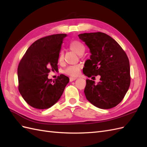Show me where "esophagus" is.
<instances>
[{"mask_svg":"<svg viewBox=\"0 0 147 147\" xmlns=\"http://www.w3.org/2000/svg\"><path fill=\"white\" fill-rule=\"evenodd\" d=\"M69 79H70V82H73V81L76 80L77 78H75V77H70Z\"/></svg>","mask_w":147,"mask_h":147,"instance_id":"esophagus-1","label":"esophagus"}]
</instances>
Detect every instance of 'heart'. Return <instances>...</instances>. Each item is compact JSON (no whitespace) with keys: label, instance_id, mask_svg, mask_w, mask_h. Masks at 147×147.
I'll use <instances>...</instances> for the list:
<instances>
[{"label":"heart","instance_id":"heart-1","mask_svg":"<svg viewBox=\"0 0 147 147\" xmlns=\"http://www.w3.org/2000/svg\"><path fill=\"white\" fill-rule=\"evenodd\" d=\"M69 47L71 50L74 51L78 55H82L84 53L85 51V46L80 41L75 40L73 41L70 43ZM64 61V54L63 52L61 51L59 55L58 61L59 62H62ZM81 65H70L67 67V68L64 70V72L67 75H69L70 76L75 77L78 75L80 72V70L81 69Z\"/></svg>","mask_w":147,"mask_h":147}]
</instances>
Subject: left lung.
Segmentation results:
<instances>
[{
  "label": "left lung",
  "mask_w": 147,
  "mask_h": 147,
  "mask_svg": "<svg viewBox=\"0 0 147 147\" xmlns=\"http://www.w3.org/2000/svg\"><path fill=\"white\" fill-rule=\"evenodd\" d=\"M78 37L90 49V59L83 69L88 77L100 75V81L87 79L84 90L88 101L98 108L106 109L120 103L130 83L127 55L120 45L109 35L101 32L83 33Z\"/></svg>",
  "instance_id": "1"
}]
</instances>
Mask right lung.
<instances>
[{
    "label": "right lung",
    "instance_id": "obj_1",
    "mask_svg": "<svg viewBox=\"0 0 147 147\" xmlns=\"http://www.w3.org/2000/svg\"><path fill=\"white\" fill-rule=\"evenodd\" d=\"M66 34L48 36L34 42L19 63L18 90L25 101L34 108L48 109L64 92L69 78L61 74L55 81L47 78L58 70V57Z\"/></svg>",
    "mask_w": 147,
    "mask_h": 147
}]
</instances>
